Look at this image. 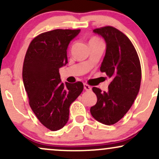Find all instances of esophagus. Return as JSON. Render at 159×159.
Segmentation results:
<instances>
[{"label": "esophagus", "mask_w": 159, "mask_h": 159, "mask_svg": "<svg viewBox=\"0 0 159 159\" xmlns=\"http://www.w3.org/2000/svg\"><path fill=\"white\" fill-rule=\"evenodd\" d=\"M84 90L87 91H91V90H92L91 87H90L89 85H87V84H84Z\"/></svg>", "instance_id": "obj_1"}]
</instances>
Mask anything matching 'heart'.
<instances>
[{
  "instance_id": "heart-1",
  "label": "heart",
  "mask_w": 159,
  "mask_h": 159,
  "mask_svg": "<svg viewBox=\"0 0 159 159\" xmlns=\"http://www.w3.org/2000/svg\"><path fill=\"white\" fill-rule=\"evenodd\" d=\"M98 41H99V40H98V39H96V38H93V39H91L90 42H98Z\"/></svg>"
}]
</instances>
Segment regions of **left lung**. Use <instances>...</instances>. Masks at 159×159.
<instances>
[{"mask_svg": "<svg viewBox=\"0 0 159 159\" xmlns=\"http://www.w3.org/2000/svg\"><path fill=\"white\" fill-rule=\"evenodd\" d=\"M93 32L106 43L100 71L105 72L111 82L106 92L93 87L97 102L90 107V113L97 121L110 125L121 120L134 103L140 90L141 68L135 48L125 34L111 26Z\"/></svg>", "mask_w": 159, "mask_h": 159, "instance_id": "obj_1", "label": "left lung"}]
</instances>
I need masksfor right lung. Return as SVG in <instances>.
<instances>
[{
  "label": "right lung",
  "mask_w": 159,
  "mask_h": 159,
  "mask_svg": "<svg viewBox=\"0 0 159 159\" xmlns=\"http://www.w3.org/2000/svg\"><path fill=\"white\" fill-rule=\"evenodd\" d=\"M81 30L57 29L32 40L24 61L22 78L29 104L39 122L57 131L69 120V107L83 91L81 81L62 83L59 69L68 63L67 48Z\"/></svg>",
  "instance_id": "add662e5"
}]
</instances>
